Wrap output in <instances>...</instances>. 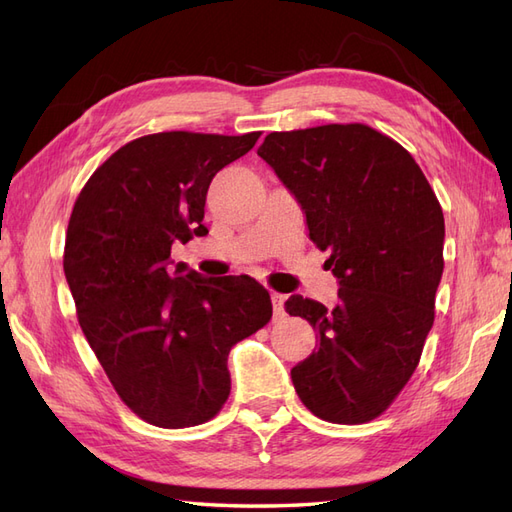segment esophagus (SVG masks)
<instances>
[{
  "label": "esophagus",
  "mask_w": 512,
  "mask_h": 512,
  "mask_svg": "<svg viewBox=\"0 0 512 512\" xmlns=\"http://www.w3.org/2000/svg\"><path fill=\"white\" fill-rule=\"evenodd\" d=\"M284 301H286L284 294H277V292H273V294H271V303H273V318H275V320L284 318Z\"/></svg>",
  "instance_id": "esophagus-1"
}]
</instances>
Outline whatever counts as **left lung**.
Returning <instances> with one entry per match:
<instances>
[{
	"label": "left lung",
	"instance_id": "1",
	"mask_svg": "<svg viewBox=\"0 0 512 512\" xmlns=\"http://www.w3.org/2000/svg\"><path fill=\"white\" fill-rule=\"evenodd\" d=\"M258 156L297 198L339 280L333 309L286 301L318 337L290 371L294 389L322 421H374L414 374L436 316L442 207L410 153L365 123L271 132Z\"/></svg>",
	"mask_w": 512,
	"mask_h": 512
}]
</instances>
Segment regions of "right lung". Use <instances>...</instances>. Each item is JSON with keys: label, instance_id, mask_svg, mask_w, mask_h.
<instances>
[{"label": "right lung", "instance_id": "right-lung-1", "mask_svg": "<svg viewBox=\"0 0 512 512\" xmlns=\"http://www.w3.org/2000/svg\"><path fill=\"white\" fill-rule=\"evenodd\" d=\"M258 136H141L98 166L74 203L64 273L76 316L123 404L149 425L211 421L230 395V348L271 320L254 277L168 267L173 243L209 232L211 179Z\"/></svg>", "mask_w": 512, "mask_h": 512}]
</instances>
